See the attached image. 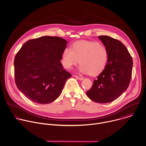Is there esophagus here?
<instances>
[{
	"instance_id": "obj_1",
	"label": "esophagus",
	"mask_w": 146,
	"mask_h": 146,
	"mask_svg": "<svg viewBox=\"0 0 146 146\" xmlns=\"http://www.w3.org/2000/svg\"><path fill=\"white\" fill-rule=\"evenodd\" d=\"M75 76V77L77 78V79H78V80H82L83 79V77H80V76Z\"/></svg>"
}]
</instances>
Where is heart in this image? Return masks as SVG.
I'll return each mask as SVG.
<instances>
[{"label":"heart","mask_w":146,"mask_h":146,"mask_svg":"<svg viewBox=\"0 0 146 146\" xmlns=\"http://www.w3.org/2000/svg\"><path fill=\"white\" fill-rule=\"evenodd\" d=\"M107 48L97 41L82 40L76 41L72 49L65 48L62 54L63 66L70 69L79 62V71L84 74L97 75L105 69L108 60Z\"/></svg>","instance_id":"b5f03b06"}]
</instances>
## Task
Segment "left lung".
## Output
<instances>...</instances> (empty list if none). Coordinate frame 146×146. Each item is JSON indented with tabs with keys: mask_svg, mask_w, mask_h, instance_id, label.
Listing matches in <instances>:
<instances>
[{
	"mask_svg": "<svg viewBox=\"0 0 146 146\" xmlns=\"http://www.w3.org/2000/svg\"><path fill=\"white\" fill-rule=\"evenodd\" d=\"M108 50L107 64L86 92L92 100L100 103L114 101L125 91L130 83L133 60L121 41L108 36H98Z\"/></svg>",
	"mask_w": 146,
	"mask_h": 146,
	"instance_id": "8db88e82",
	"label": "left lung"
}]
</instances>
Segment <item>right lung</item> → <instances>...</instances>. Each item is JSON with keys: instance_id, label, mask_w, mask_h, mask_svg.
<instances>
[{"instance_id": "add662e5", "label": "right lung", "mask_w": 146, "mask_h": 146, "mask_svg": "<svg viewBox=\"0 0 146 146\" xmlns=\"http://www.w3.org/2000/svg\"><path fill=\"white\" fill-rule=\"evenodd\" d=\"M68 43L61 37L42 36L27 41L16 54L15 84L28 99L47 104L59 96L72 77L60 62Z\"/></svg>"}]
</instances>
